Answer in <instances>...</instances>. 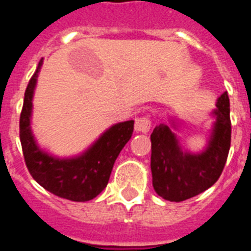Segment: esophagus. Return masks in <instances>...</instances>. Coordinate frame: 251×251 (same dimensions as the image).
I'll use <instances>...</instances> for the list:
<instances>
[{"instance_id":"34e87169","label":"esophagus","mask_w":251,"mask_h":251,"mask_svg":"<svg viewBox=\"0 0 251 251\" xmlns=\"http://www.w3.org/2000/svg\"><path fill=\"white\" fill-rule=\"evenodd\" d=\"M150 128H151V121H150L148 116L138 117V119L135 120V130L138 132L147 134V132L150 131Z\"/></svg>"}]
</instances>
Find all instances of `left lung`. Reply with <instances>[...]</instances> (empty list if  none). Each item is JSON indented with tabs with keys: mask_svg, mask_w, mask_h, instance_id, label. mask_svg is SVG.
I'll return each instance as SVG.
<instances>
[{
	"mask_svg": "<svg viewBox=\"0 0 251 251\" xmlns=\"http://www.w3.org/2000/svg\"><path fill=\"white\" fill-rule=\"evenodd\" d=\"M212 134L206 150L189 154L180 149L168 125L155 126L151 140L152 187L160 197L182 202L200 195L217 182L227 160L231 144L230 100L224 92L216 102Z\"/></svg>",
	"mask_w": 251,
	"mask_h": 251,
	"instance_id": "obj_1",
	"label": "left lung"
}]
</instances>
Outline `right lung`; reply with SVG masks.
Wrapping results in <instances>:
<instances>
[{
    "label": "right lung",
    "mask_w": 251,
    "mask_h": 251,
    "mask_svg": "<svg viewBox=\"0 0 251 251\" xmlns=\"http://www.w3.org/2000/svg\"><path fill=\"white\" fill-rule=\"evenodd\" d=\"M41 64L43 59L26 87L20 115V141L26 167L32 178L50 193L69 201H89L107 186L115 160L131 138L134 121L113 125L88 150L75 158L59 159L44 152L35 141L30 126L32 96Z\"/></svg>",
    "instance_id": "add662e5"
}]
</instances>
